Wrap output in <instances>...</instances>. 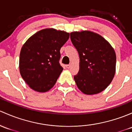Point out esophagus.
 <instances>
[{"mask_svg": "<svg viewBox=\"0 0 132 132\" xmlns=\"http://www.w3.org/2000/svg\"><path fill=\"white\" fill-rule=\"evenodd\" d=\"M66 68H68V69L70 68L71 65H70V64H67V65H66Z\"/></svg>", "mask_w": 132, "mask_h": 132, "instance_id": "esophagus-1", "label": "esophagus"}]
</instances>
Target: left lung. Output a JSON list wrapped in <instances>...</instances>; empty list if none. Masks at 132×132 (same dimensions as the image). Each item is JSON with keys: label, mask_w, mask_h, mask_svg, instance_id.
Listing matches in <instances>:
<instances>
[{"label": "left lung", "mask_w": 132, "mask_h": 132, "mask_svg": "<svg viewBox=\"0 0 132 132\" xmlns=\"http://www.w3.org/2000/svg\"><path fill=\"white\" fill-rule=\"evenodd\" d=\"M70 38L80 57L79 71L74 76L78 88L86 95L99 94L114 77V50L102 36L89 30L73 31Z\"/></svg>", "instance_id": "left-lung-1"}]
</instances>
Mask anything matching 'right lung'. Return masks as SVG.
I'll list each match as a JSON object with an SVG mask.
<instances>
[{"label": "right lung", "instance_id": "right-lung-1", "mask_svg": "<svg viewBox=\"0 0 132 132\" xmlns=\"http://www.w3.org/2000/svg\"><path fill=\"white\" fill-rule=\"evenodd\" d=\"M70 33L50 28L40 30L23 44L19 68L24 81L33 90L46 92L54 87L63 68L60 49Z\"/></svg>", "mask_w": 132, "mask_h": 132}]
</instances>
